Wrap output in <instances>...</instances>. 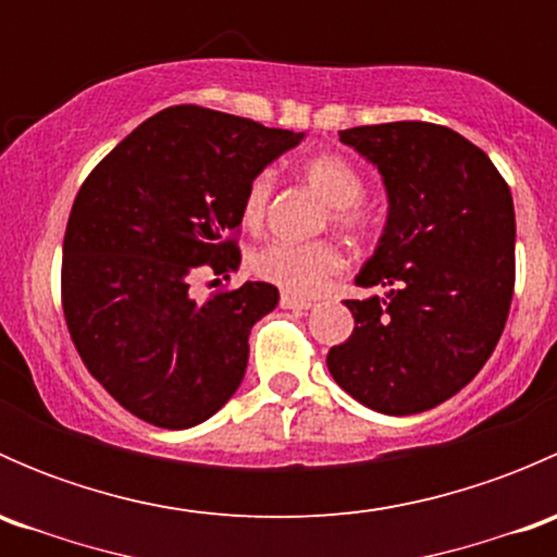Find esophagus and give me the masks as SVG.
Wrapping results in <instances>:
<instances>
[{"label": "esophagus", "mask_w": 557, "mask_h": 557, "mask_svg": "<svg viewBox=\"0 0 557 557\" xmlns=\"http://www.w3.org/2000/svg\"><path fill=\"white\" fill-rule=\"evenodd\" d=\"M280 307H283V310L307 312L312 307V301L310 299H299V296H294V294H283V296H280Z\"/></svg>", "instance_id": "esophagus-1"}]
</instances>
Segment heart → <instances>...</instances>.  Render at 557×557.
I'll return each instance as SVG.
<instances>
[{"label": "heart", "instance_id": "1", "mask_svg": "<svg viewBox=\"0 0 557 557\" xmlns=\"http://www.w3.org/2000/svg\"><path fill=\"white\" fill-rule=\"evenodd\" d=\"M301 177L314 194L331 207V221L342 228H358L363 215L358 212V201L363 196V177L356 166L336 153H320L301 166ZM274 177L272 172H258L250 180L243 199V223L256 228L267 218L272 205ZM345 258L339 247L331 243L290 245L272 243L252 256V272L269 280L277 288L296 296H314L325 285V280L342 272Z\"/></svg>", "mask_w": 557, "mask_h": 557}]
</instances>
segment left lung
I'll return each mask as SVG.
<instances>
[{"label":"left lung","mask_w":557,"mask_h":557,"mask_svg":"<svg viewBox=\"0 0 557 557\" xmlns=\"http://www.w3.org/2000/svg\"><path fill=\"white\" fill-rule=\"evenodd\" d=\"M339 143L383 177L385 226L356 285L385 296L347 301L356 329L325 363L374 412H425L474 380L507 323L512 194L476 145L436 123L345 128Z\"/></svg>","instance_id":"8db88e82"}]
</instances>
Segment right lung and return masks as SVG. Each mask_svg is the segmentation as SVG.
<instances>
[{
  "instance_id": "obj_1",
  "label": "right lung",
  "mask_w": 557,
  "mask_h": 557,
  "mask_svg": "<svg viewBox=\"0 0 557 557\" xmlns=\"http://www.w3.org/2000/svg\"><path fill=\"white\" fill-rule=\"evenodd\" d=\"M301 139L205 107H166L77 190L61 263L66 325L88 372L145 423H205L243 383L247 336L280 290L245 283L196 301L190 280L239 267L228 234L243 223L247 185Z\"/></svg>"
}]
</instances>
